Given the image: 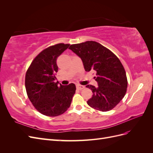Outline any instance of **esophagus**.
<instances>
[{"instance_id":"34e87169","label":"esophagus","mask_w":153,"mask_h":153,"mask_svg":"<svg viewBox=\"0 0 153 153\" xmlns=\"http://www.w3.org/2000/svg\"><path fill=\"white\" fill-rule=\"evenodd\" d=\"M76 88H77L78 89L82 90V89H84L85 86H84V85H79V84H77V85H76Z\"/></svg>"}]
</instances>
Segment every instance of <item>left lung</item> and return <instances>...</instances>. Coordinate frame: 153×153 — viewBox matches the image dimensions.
Masks as SVG:
<instances>
[{"instance_id":"obj_1","label":"left lung","mask_w":153,"mask_h":153,"mask_svg":"<svg viewBox=\"0 0 153 153\" xmlns=\"http://www.w3.org/2000/svg\"><path fill=\"white\" fill-rule=\"evenodd\" d=\"M69 49L81 59L86 71L96 73L94 78L98 86L86 85L93 93L87 104L102 112L112 110L124 98L128 86L126 71L120 60L96 41L71 45Z\"/></svg>"}]
</instances>
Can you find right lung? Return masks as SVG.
Instances as JSON below:
<instances>
[{"mask_svg": "<svg viewBox=\"0 0 153 153\" xmlns=\"http://www.w3.org/2000/svg\"><path fill=\"white\" fill-rule=\"evenodd\" d=\"M69 44L59 43L45 49L32 62L25 75V88L30 101L39 112L50 117L65 112L70 106L76 86L58 85L55 75L58 71L57 57Z\"/></svg>", "mask_w": 153, "mask_h": 153, "instance_id": "right-lung-1", "label": "right lung"}]
</instances>
